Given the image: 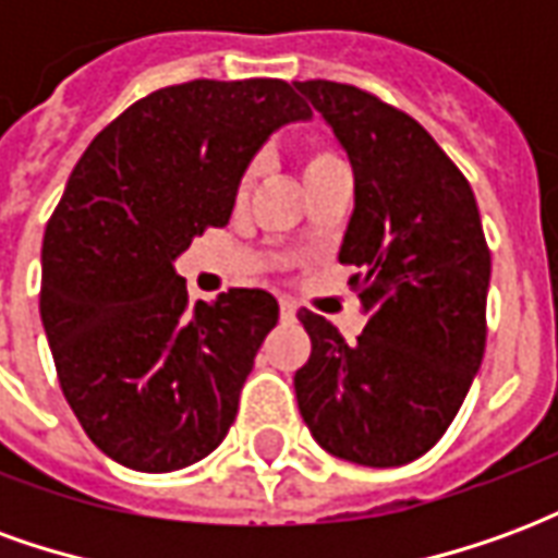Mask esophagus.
<instances>
[{
    "instance_id": "obj_1",
    "label": "esophagus",
    "mask_w": 558,
    "mask_h": 558,
    "mask_svg": "<svg viewBox=\"0 0 558 558\" xmlns=\"http://www.w3.org/2000/svg\"><path fill=\"white\" fill-rule=\"evenodd\" d=\"M280 319H283V323H292V319H295V304H292L290 299H280Z\"/></svg>"
}]
</instances>
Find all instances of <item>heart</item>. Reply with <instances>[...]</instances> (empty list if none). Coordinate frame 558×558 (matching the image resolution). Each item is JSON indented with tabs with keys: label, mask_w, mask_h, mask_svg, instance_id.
Listing matches in <instances>:
<instances>
[{
	"label": "heart",
	"mask_w": 558,
	"mask_h": 558,
	"mask_svg": "<svg viewBox=\"0 0 558 558\" xmlns=\"http://www.w3.org/2000/svg\"><path fill=\"white\" fill-rule=\"evenodd\" d=\"M343 167V160L335 148L323 143V140H307L302 148V172H304V182L307 179H316V175H323V172L340 170ZM256 179V167H247L242 175V182H239V196H244L251 191V184Z\"/></svg>",
	"instance_id": "heart-1"
}]
</instances>
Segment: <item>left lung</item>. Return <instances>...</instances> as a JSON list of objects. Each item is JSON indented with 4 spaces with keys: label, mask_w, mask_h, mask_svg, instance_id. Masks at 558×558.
<instances>
[{
    "label": "left lung",
    "mask_w": 558,
    "mask_h": 558,
    "mask_svg": "<svg viewBox=\"0 0 558 558\" xmlns=\"http://www.w3.org/2000/svg\"><path fill=\"white\" fill-rule=\"evenodd\" d=\"M355 172L340 263L367 326L347 343L299 311L311 359L295 371L304 424L328 454L403 466L442 439L487 343L490 247L466 175L398 107L331 80L295 83Z\"/></svg>",
    "instance_id": "8db88e82"
}]
</instances>
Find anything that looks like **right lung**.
<instances>
[{"mask_svg": "<svg viewBox=\"0 0 558 558\" xmlns=\"http://www.w3.org/2000/svg\"><path fill=\"white\" fill-rule=\"evenodd\" d=\"M311 107L283 80H191L131 104L83 151L47 220L41 323L68 407L137 472L211 454L278 302L266 290L187 304L175 256L227 227L247 163Z\"/></svg>", "mask_w": 558, "mask_h": 558, "instance_id": "right-lung-1", "label": "right lung"}]
</instances>
